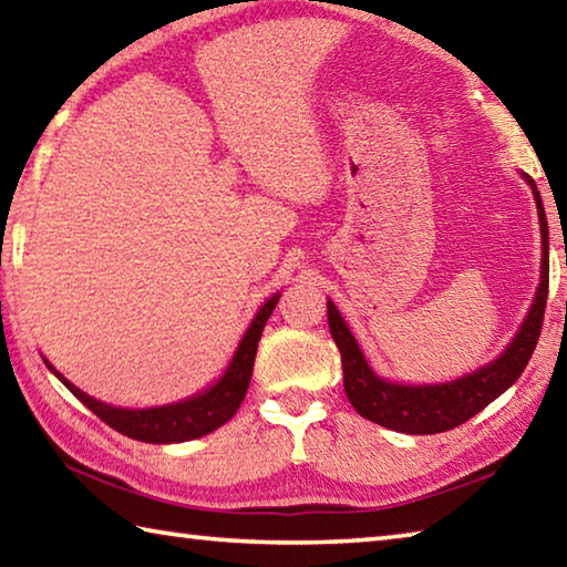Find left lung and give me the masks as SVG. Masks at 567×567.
Returning <instances> with one entry per match:
<instances>
[{
  "label": "left lung",
  "instance_id": "1",
  "mask_svg": "<svg viewBox=\"0 0 567 567\" xmlns=\"http://www.w3.org/2000/svg\"><path fill=\"white\" fill-rule=\"evenodd\" d=\"M530 182L537 217H540V233H543V275L540 287H537L533 310L527 312V320L523 322L520 332L515 334L501 358L487 368L473 372V375L460 378L455 382H445V385H427V388H412V385H395V382L380 380L375 372L368 368L362 352L354 342L348 324L340 318L338 307L328 302V322L330 334L334 344H338L342 358V375H344V392L352 408L378 425L388 430H398V433L408 435H435L447 433L457 425H463L480 410L491 405V402L503 395V392L513 385V382L523 375L525 364L530 362L533 350L540 338L543 318H545V302H548V277H550V260H548V219H545L543 199L537 192L535 182Z\"/></svg>",
  "mask_w": 567,
  "mask_h": 567
}]
</instances>
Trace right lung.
Wrapping results in <instances>:
<instances>
[{"mask_svg": "<svg viewBox=\"0 0 567 567\" xmlns=\"http://www.w3.org/2000/svg\"><path fill=\"white\" fill-rule=\"evenodd\" d=\"M277 300H280V295L270 297V300L262 305V310L257 312V318L252 320V324H249L243 342H239V348L235 352L233 362H229L223 380H219L215 388L203 392V395L177 402V405L152 408V410L112 408L90 395H84L80 388H74L70 380H64L52 364L50 370L64 382V388L70 390L82 405H87L94 415L107 422V425L117 430V433L127 435L132 440H140V443H155V445L185 443V440H195L213 433V430L225 425V422L237 412L239 402L245 400L249 378H252L257 342H260L265 322L272 315Z\"/></svg>", "mask_w": 567, "mask_h": 567, "instance_id": "1", "label": "right lung"}]
</instances>
